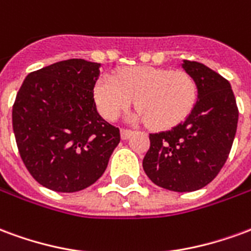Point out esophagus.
Listing matches in <instances>:
<instances>
[{"instance_id": "obj_1", "label": "esophagus", "mask_w": 251, "mask_h": 251, "mask_svg": "<svg viewBox=\"0 0 251 251\" xmlns=\"http://www.w3.org/2000/svg\"><path fill=\"white\" fill-rule=\"evenodd\" d=\"M133 133L134 131L130 130V129H121V138L122 140H127V138H130L133 136Z\"/></svg>"}]
</instances>
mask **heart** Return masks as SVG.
Wrapping results in <instances>:
<instances>
[{"label": "heart", "instance_id": "obj_1", "mask_svg": "<svg viewBox=\"0 0 251 251\" xmlns=\"http://www.w3.org/2000/svg\"><path fill=\"white\" fill-rule=\"evenodd\" d=\"M94 97L106 120H117L136 99L140 110L134 120L149 121L156 129H169L192 111L198 87L194 77L184 71L140 66L122 70L117 76L102 75L95 84Z\"/></svg>", "mask_w": 251, "mask_h": 251}]
</instances>
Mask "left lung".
Masks as SVG:
<instances>
[{
	"label": "left lung",
	"instance_id": "obj_1",
	"mask_svg": "<svg viewBox=\"0 0 251 251\" xmlns=\"http://www.w3.org/2000/svg\"><path fill=\"white\" fill-rule=\"evenodd\" d=\"M194 77L198 100L181 124L149 134L151 148L142 167L158 187L192 192L215 179L231 151L238 107L227 79L198 62H183Z\"/></svg>",
	"mask_w": 251,
	"mask_h": 251
}]
</instances>
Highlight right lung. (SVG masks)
<instances>
[{"label":"right lung","instance_id":"right-lung-1","mask_svg":"<svg viewBox=\"0 0 251 251\" xmlns=\"http://www.w3.org/2000/svg\"><path fill=\"white\" fill-rule=\"evenodd\" d=\"M100 64L83 59L30 72L12 111L20 156L32 177L56 192H76L103 175L120 129L98 114Z\"/></svg>","mask_w":251,"mask_h":251}]
</instances>
